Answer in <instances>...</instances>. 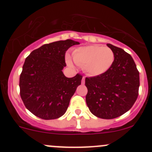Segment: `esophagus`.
Segmentation results:
<instances>
[{"mask_svg": "<svg viewBox=\"0 0 152 152\" xmlns=\"http://www.w3.org/2000/svg\"><path fill=\"white\" fill-rule=\"evenodd\" d=\"M85 76H83V77H82V84H85Z\"/></svg>", "mask_w": 152, "mask_h": 152, "instance_id": "34e87169", "label": "esophagus"}]
</instances>
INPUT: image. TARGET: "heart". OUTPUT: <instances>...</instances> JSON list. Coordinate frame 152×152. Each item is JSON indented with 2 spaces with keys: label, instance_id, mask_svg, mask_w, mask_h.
Returning <instances> with one entry per match:
<instances>
[{
  "label": "heart",
  "instance_id": "1",
  "mask_svg": "<svg viewBox=\"0 0 152 152\" xmlns=\"http://www.w3.org/2000/svg\"><path fill=\"white\" fill-rule=\"evenodd\" d=\"M73 59L77 65L84 67L90 76H96L107 72L114 61V53L109 47L99 45L81 47L74 50L72 53ZM66 62L72 66L73 62L69 56Z\"/></svg>",
  "mask_w": 152,
  "mask_h": 152
}]
</instances>
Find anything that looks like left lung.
<instances>
[{"label": "left lung", "instance_id": "8db88e82", "mask_svg": "<svg viewBox=\"0 0 152 152\" xmlns=\"http://www.w3.org/2000/svg\"><path fill=\"white\" fill-rule=\"evenodd\" d=\"M107 45L114 53V61L104 73L86 78V103L96 117L113 119L129 111L136 102L140 76L130 54L111 44Z\"/></svg>", "mask_w": 152, "mask_h": 152}]
</instances>
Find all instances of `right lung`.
<instances>
[{
    "label": "right lung",
    "instance_id": "1",
    "mask_svg": "<svg viewBox=\"0 0 152 152\" xmlns=\"http://www.w3.org/2000/svg\"><path fill=\"white\" fill-rule=\"evenodd\" d=\"M79 44L72 39L45 44L26 59L20 76V94L26 107L37 117L56 119L66 112L82 76L64 75L65 56L69 48Z\"/></svg>",
    "mask_w": 152,
    "mask_h": 152
}]
</instances>
